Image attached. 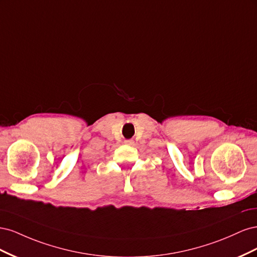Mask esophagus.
Returning <instances> with one entry per match:
<instances>
[{"label":"esophagus","mask_w":257,"mask_h":257,"mask_svg":"<svg viewBox=\"0 0 257 257\" xmlns=\"http://www.w3.org/2000/svg\"><path fill=\"white\" fill-rule=\"evenodd\" d=\"M124 143H125V145H128V146L134 145V141H132V139H127V141H125Z\"/></svg>","instance_id":"obj_1"}]
</instances>
